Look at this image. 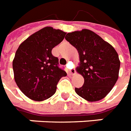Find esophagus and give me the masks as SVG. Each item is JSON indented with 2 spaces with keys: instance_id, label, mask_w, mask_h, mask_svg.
I'll return each instance as SVG.
<instances>
[{
  "instance_id": "1",
  "label": "esophagus",
  "mask_w": 131,
  "mask_h": 131,
  "mask_svg": "<svg viewBox=\"0 0 131 131\" xmlns=\"http://www.w3.org/2000/svg\"><path fill=\"white\" fill-rule=\"evenodd\" d=\"M67 67H68V64ZM68 71H69V73L71 75H74L75 73V69H69Z\"/></svg>"
}]
</instances>
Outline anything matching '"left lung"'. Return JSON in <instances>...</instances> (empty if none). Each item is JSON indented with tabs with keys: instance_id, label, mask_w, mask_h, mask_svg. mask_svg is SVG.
Listing matches in <instances>:
<instances>
[{
	"instance_id": "left-lung-1",
	"label": "left lung",
	"mask_w": 131,
	"mask_h": 131,
	"mask_svg": "<svg viewBox=\"0 0 131 131\" xmlns=\"http://www.w3.org/2000/svg\"><path fill=\"white\" fill-rule=\"evenodd\" d=\"M65 39L78 51L80 64L76 71L84 79L83 86L75 89L76 93L89 102L103 99L118 79L120 61L115 49L86 29L68 33Z\"/></svg>"
}]
</instances>
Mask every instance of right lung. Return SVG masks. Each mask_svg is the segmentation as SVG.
Listing matches in <instances>:
<instances>
[{"label":"right lung","instance_id":"obj_1","mask_svg":"<svg viewBox=\"0 0 131 131\" xmlns=\"http://www.w3.org/2000/svg\"><path fill=\"white\" fill-rule=\"evenodd\" d=\"M67 33L51 27L39 30L20 44L14 60V80L22 92L31 100L42 101L56 91L57 84L67 73L58 67L51 51Z\"/></svg>","mask_w":131,"mask_h":131}]
</instances>
